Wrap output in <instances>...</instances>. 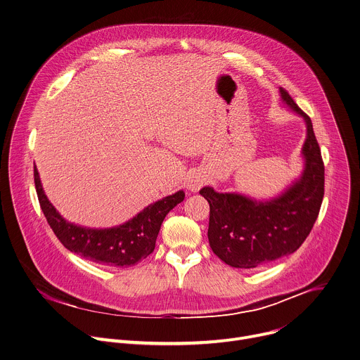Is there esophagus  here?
Returning <instances> with one entry per match:
<instances>
[{"instance_id":"obj_1","label":"esophagus","mask_w":360,"mask_h":360,"mask_svg":"<svg viewBox=\"0 0 360 360\" xmlns=\"http://www.w3.org/2000/svg\"><path fill=\"white\" fill-rule=\"evenodd\" d=\"M203 185V179L199 175H189L186 181V189L191 192H198Z\"/></svg>"}]
</instances>
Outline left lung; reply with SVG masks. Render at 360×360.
Instances as JSON below:
<instances>
[{
	"label": "left lung",
	"instance_id": "left-lung-1",
	"mask_svg": "<svg viewBox=\"0 0 360 360\" xmlns=\"http://www.w3.org/2000/svg\"><path fill=\"white\" fill-rule=\"evenodd\" d=\"M281 95L307 124L303 146L306 168L302 178L269 202H257L237 193H217L209 186L199 192L210 205V248L234 268H257L297 251L309 237L323 203L324 162L311 119L285 88H281Z\"/></svg>",
	"mask_w": 360,
	"mask_h": 360
}]
</instances>
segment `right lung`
Instances as JSON below:
<instances>
[{"mask_svg":"<svg viewBox=\"0 0 360 360\" xmlns=\"http://www.w3.org/2000/svg\"><path fill=\"white\" fill-rule=\"evenodd\" d=\"M33 176L41 212L60 243L71 252L106 266L127 268L147 258L155 248L165 216L185 198L184 191H179L147 206L136 217L113 229H84L65 221L56 212L43 192L36 165Z\"/></svg>","mask_w":360,"mask_h":360,"instance_id":"obj_1","label":"right lung"}]
</instances>
